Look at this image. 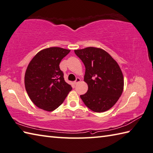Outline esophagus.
I'll return each instance as SVG.
<instances>
[{
    "label": "esophagus",
    "instance_id": "esophagus-1",
    "mask_svg": "<svg viewBox=\"0 0 153 153\" xmlns=\"http://www.w3.org/2000/svg\"><path fill=\"white\" fill-rule=\"evenodd\" d=\"M80 81H81V79L79 78V77H77V78H76V80H75V82H74V84H75V85H77V83H78L79 82H80Z\"/></svg>",
    "mask_w": 153,
    "mask_h": 153
}]
</instances>
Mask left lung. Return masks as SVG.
Masks as SVG:
<instances>
[{"label": "left lung", "mask_w": 153, "mask_h": 153, "mask_svg": "<svg viewBox=\"0 0 153 153\" xmlns=\"http://www.w3.org/2000/svg\"><path fill=\"white\" fill-rule=\"evenodd\" d=\"M74 52L85 67L84 81L88 90L80 95L83 102L95 112L111 108L123 89V77L119 65L101 48L87 47Z\"/></svg>", "instance_id": "left-lung-1"}]
</instances>
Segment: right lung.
Segmentation results:
<instances>
[{"label":"right lung","mask_w":153,"mask_h":153,"mask_svg":"<svg viewBox=\"0 0 153 153\" xmlns=\"http://www.w3.org/2000/svg\"><path fill=\"white\" fill-rule=\"evenodd\" d=\"M70 50L51 47L41 51L29 64L25 87L31 101L39 108L53 111L72 89L65 82L59 64Z\"/></svg>","instance_id":"right-lung-1"}]
</instances>
